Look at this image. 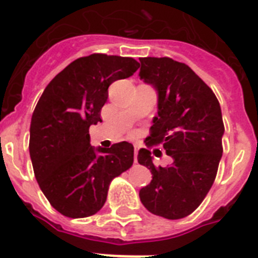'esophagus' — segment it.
I'll use <instances>...</instances> for the list:
<instances>
[{"mask_svg": "<svg viewBox=\"0 0 258 258\" xmlns=\"http://www.w3.org/2000/svg\"><path fill=\"white\" fill-rule=\"evenodd\" d=\"M134 151H135V154H134V162L138 163V151H139V146H134Z\"/></svg>", "mask_w": 258, "mask_h": 258, "instance_id": "esophagus-1", "label": "esophagus"}]
</instances>
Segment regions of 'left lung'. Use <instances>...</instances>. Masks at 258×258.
Segmentation results:
<instances>
[{
    "instance_id": "left-lung-1",
    "label": "left lung",
    "mask_w": 258,
    "mask_h": 258,
    "mask_svg": "<svg viewBox=\"0 0 258 258\" xmlns=\"http://www.w3.org/2000/svg\"><path fill=\"white\" fill-rule=\"evenodd\" d=\"M140 79L159 95L158 116L144 143L163 146L173 160L155 167L151 151H139L138 162L152 173L140 202L156 216L183 219L202 204L216 179L223 155L221 108L211 87L185 63L168 56L140 58Z\"/></svg>"
}]
</instances>
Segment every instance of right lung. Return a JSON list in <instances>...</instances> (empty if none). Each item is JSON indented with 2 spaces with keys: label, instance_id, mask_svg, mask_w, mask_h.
I'll list each match as a JSON object with an SVG mask.
<instances>
[{
  "label": "right lung",
  "instance_id": "add662e5",
  "mask_svg": "<svg viewBox=\"0 0 258 258\" xmlns=\"http://www.w3.org/2000/svg\"><path fill=\"white\" fill-rule=\"evenodd\" d=\"M138 68L139 62L130 56H82L54 77L35 106L29 142L33 169L46 199L63 216L95 215L106 203L111 181L133 165V144L98 148V155L89 128L102 122L108 86Z\"/></svg>",
  "mask_w": 258,
  "mask_h": 258
}]
</instances>
